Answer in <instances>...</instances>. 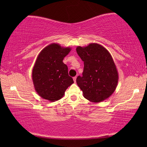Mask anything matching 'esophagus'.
I'll list each match as a JSON object with an SVG mask.
<instances>
[{"label":"esophagus","instance_id":"obj_1","mask_svg":"<svg viewBox=\"0 0 147 147\" xmlns=\"http://www.w3.org/2000/svg\"><path fill=\"white\" fill-rule=\"evenodd\" d=\"M73 80H74V83H75V82H76V76L74 77V78H73Z\"/></svg>","mask_w":147,"mask_h":147}]
</instances>
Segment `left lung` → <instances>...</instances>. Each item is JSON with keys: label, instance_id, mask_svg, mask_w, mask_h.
<instances>
[{"label": "left lung", "instance_id": "left-lung-1", "mask_svg": "<svg viewBox=\"0 0 147 147\" xmlns=\"http://www.w3.org/2000/svg\"><path fill=\"white\" fill-rule=\"evenodd\" d=\"M76 52L84 67L82 76L76 78L83 95L92 102L108 98L115 91L119 81L116 65L108 50L98 43L78 46Z\"/></svg>", "mask_w": 147, "mask_h": 147}]
</instances>
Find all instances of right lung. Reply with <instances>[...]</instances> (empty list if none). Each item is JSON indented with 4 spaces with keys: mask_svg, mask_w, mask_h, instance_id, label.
<instances>
[{
    "mask_svg": "<svg viewBox=\"0 0 147 147\" xmlns=\"http://www.w3.org/2000/svg\"><path fill=\"white\" fill-rule=\"evenodd\" d=\"M70 47L51 43L38 54L32 69L35 90L41 98L55 102L63 97L65 91L74 83L68 67L63 62L70 53Z\"/></svg>",
    "mask_w": 147,
    "mask_h": 147,
    "instance_id": "obj_1",
    "label": "right lung"
}]
</instances>
